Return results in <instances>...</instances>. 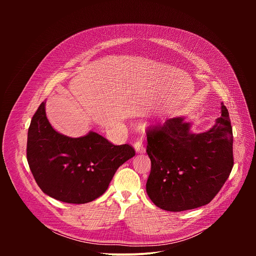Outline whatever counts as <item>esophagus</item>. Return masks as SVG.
Wrapping results in <instances>:
<instances>
[{"instance_id":"obj_1","label":"esophagus","mask_w":256,"mask_h":256,"mask_svg":"<svg viewBox=\"0 0 256 256\" xmlns=\"http://www.w3.org/2000/svg\"><path fill=\"white\" fill-rule=\"evenodd\" d=\"M134 146V149H136V153H140V154L144 153L146 149H144V144H142V140H136Z\"/></svg>"}]
</instances>
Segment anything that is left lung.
Segmentation results:
<instances>
[{
	"label": "left lung",
	"mask_w": 256,
	"mask_h": 256,
	"mask_svg": "<svg viewBox=\"0 0 256 256\" xmlns=\"http://www.w3.org/2000/svg\"><path fill=\"white\" fill-rule=\"evenodd\" d=\"M204 132L194 134L184 118L148 128L151 172L146 190L160 208L182 212L208 204L220 192L233 168V132L229 112Z\"/></svg>",
	"instance_id": "1"
}]
</instances>
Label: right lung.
<instances>
[{"instance_id":"add662e5","label":"right lung","mask_w":256,"mask_h":256,"mask_svg":"<svg viewBox=\"0 0 256 256\" xmlns=\"http://www.w3.org/2000/svg\"><path fill=\"white\" fill-rule=\"evenodd\" d=\"M136 155L132 146H116L97 132L70 138L54 130L46 102L34 114L27 136V161L36 184L50 198L86 204L102 196L118 169Z\"/></svg>"}]
</instances>
